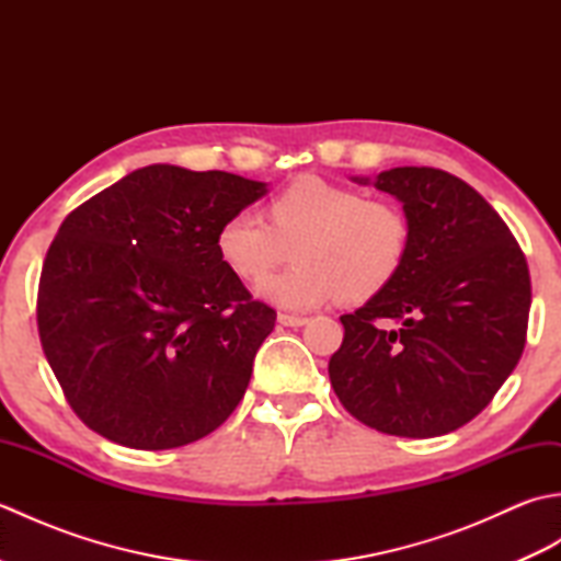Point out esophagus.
<instances>
[{"label": "esophagus", "instance_id": "34e87169", "mask_svg": "<svg viewBox=\"0 0 561 561\" xmlns=\"http://www.w3.org/2000/svg\"><path fill=\"white\" fill-rule=\"evenodd\" d=\"M277 320H279L282 325H287V328H301V325L308 323V318H304V316H291V313H279Z\"/></svg>", "mask_w": 561, "mask_h": 561}]
</instances>
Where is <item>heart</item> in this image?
<instances>
[{
  "mask_svg": "<svg viewBox=\"0 0 561 561\" xmlns=\"http://www.w3.org/2000/svg\"><path fill=\"white\" fill-rule=\"evenodd\" d=\"M265 214H231L217 231V250L236 277L255 282L294 247L297 265L257 284L265 299L289 311L374 299L410 255L412 224L398 199L366 197L325 178H296L267 202Z\"/></svg>",
  "mask_w": 561,
  "mask_h": 561,
  "instance_id": "heart-1",
  "label": "heart"
}]
</instances>
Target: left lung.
Returning a JSON list of instances; mask_svg holds the SVG:
<instances>
[{
  "label": "left lung",
  "mask_w": 561,
  "mask_h": 561,
  "mask_svg": "<svg viewBox=\"0 0 561 561\" xmlns=\"http://www.w3.org/2000/svg\"><path fill=\"white\" fill-rule=\"evenodd\" d=\"M374 185L402 202L412 245L396 282L340 318L330 383L376 432H456L492 402L526 347L528 262L490 202L456 175L402 165Z\"/></svg>",
  "instance_id": "obj_1"
}]
</instances>
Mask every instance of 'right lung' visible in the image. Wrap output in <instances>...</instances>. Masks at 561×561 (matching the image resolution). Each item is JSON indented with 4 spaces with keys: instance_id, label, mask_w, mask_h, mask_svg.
<instances>
[{
    "instance_id": "right-lung-1",
    "label": "right lung",
    "mask_w": 561,
    "mask_h": 561,
    "mask_svg": "<svg viewBox=\"0 0 561 561\" xmlns=\"http://www.w3.org/2000/svg\"><path fill=\"white\" fill-rule=\"evenodd\" d=\"M265 193L226 171L153 163L67 214L43 262L38 332L93 432L165 450L229 420L277 313L224 265L217 231Z\"/></svg>"
}]
</instances>
